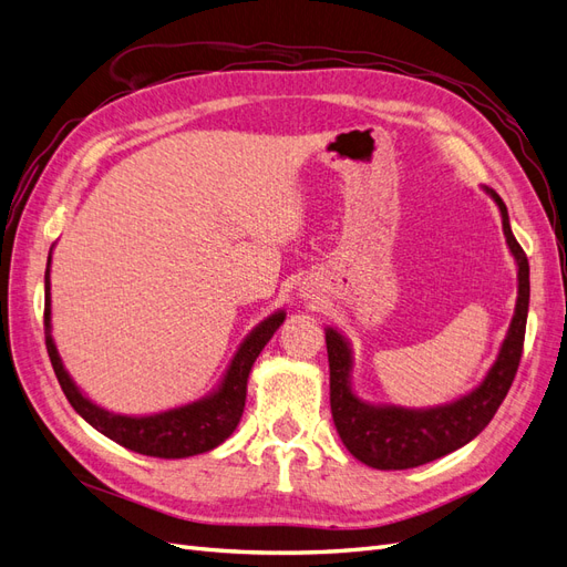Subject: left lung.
<instances>
[{
	"label": "left lung",
	"instance_id": "1",
	"mask_svg": "<svg viewBox=\"0 0 567 567\" xmlns=\"http://www.w3.org/2000/svg\"><path fill=\"white\" fill-rule=\"evenodd\" d=\"M502 210L506 244L518 262V305L499 357L489 369L483 385L466 398L435 409L371 406L354 398L350 388V350L348 342L333 329L326 331V352L331 369V414L336 431L348 452L371 468L404 471L423 466L471 442L494 419L506 392L516 379L527 323L529 305V265L508 225V210L499 194L489 188Z\"/></svg>",
	"mask_w": 567,
	"mask_h": 567
}]
</instances>
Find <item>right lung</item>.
<instances>
[{
  "mask_svg": "<svg viewBox=\"0 0 567 567\" xmlns=\"http://www.w3.org/2000/svg\"><path fill=\"white\" fill-rule=\"evenodd\" d=\"M51 262V257H49ZM49 262L44 274V342L47 352L54 367L56 379L61 383V390L73 404L78 414L94 425L99 433H104L113 442L123 444V447L140 452L146 456H161V458H184L215 450L217 444L225 442L234 431L238 421H241L244 406H246V385L248 373L255 364L257 354L269 342V338L277 333L279 326L284 323L286 315L277 312L269 319H265L257 329L244 340V346L238 348L234 362L221 381L219 390L210 398L198 400L194 404L177 406L163 411V414L153 416H117L111 411L92 404L84 394L75 388L71 375L65 373L61 357L56 352L54 340H51V298H49Z\"/></svg>",
  "mask_w": 567,
  "mask_h": 567,
  "instance_id": "obj_1",
  "label": "right lung"
}]
</instances>
